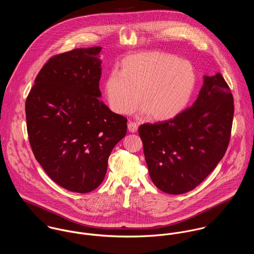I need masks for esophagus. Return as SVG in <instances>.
I'll list each match as a JSON object with an SVG mask.
<instances>
[{"instance_id":"34e87169","label":"esophagus","mask_w":254,"mask_h":254,"mask_svg":"<svg viewBox=\"0 0 254 254\" xmlns=\"http://www.w3.org/2000/svg\"><path fill=\"white\" fill-rule=\"evenodd\" d=\"M128 130H129L131 133H135V132L138 130V124L135 123V122L129 121V123H128Z\"/></svg>"}]
</instances>
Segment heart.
Wrapping results in <instances>:
<instances>
[{"instance_id":"1","label":"heart","mask_w":254,"mask_h":254,"mask_svg":"<svg viewBox=\"0 0 254 254\" xmlns=\"http://www.w3.org/2000/svg\"><path fill=\"white\" fill-rule=\"evenodd\" d=\"M196 76L191 64L162 52H145L125 58L118 71L109 73L105 93L110 108L130 114L140 105L158 121L178 115L190 102Z\"/></svg>"}]
</instances>
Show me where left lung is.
I'll return each instance as SVG.
<instances>
[{
    "label": "left lung",
    "instance_id": "left-lung-1",
    "mask_svg": "<svg viewBox=\"0 0 254 254\" xmlns=\"http://www.w3.org/2000/svg\"><path fill=\"white\" fill-rule=\"evenodd\" d=\"M234 98L223 76H205L192 107L174 118L139 127L151 181L181 194L203 181L223 158L231 139Z\"/></svg>",
    "mask_w": 254,
    "mask_h": 254
}]
</instances>
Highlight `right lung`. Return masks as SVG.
I'll return each instance as SVG.
<instances>
[{"label": "right lung", "mask_w": 254, "mask_h": 254, "mask_svg": "<svg viewBox=\"0 0 254 254\" xmlns=\"http://www.w3.org/2000/svg\"><path fill=\"white\" fill-rule=\"evenodd\" d=\"M101 50L75 49L52 57L25 103L37 161L53 181L80 193L104 181L110 152L127 133V118L99 100Z\"/></svg>", "instance_id": "add662e5"}]
</instances>
